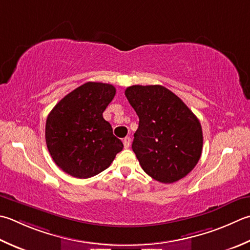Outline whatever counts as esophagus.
<instances>
[{"mask_svg": "<svg viewBox=\"0 0 250 250\" xmlns=\"http://www.w3.org/2000/svg\"><path fill=\"white\" fill-rule=\"evenodd\" d=\"M130 144H131V138H129V136H126V138L124 139L125 148H129L130 147Z\"/></svg>", "mask_w": 250, "mask_h": 250, "instance_id": "esophagus-1", "label": "esophagus"}]
</instances>
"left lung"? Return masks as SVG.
Returning <instances> with one entry per match:
<instances>
[{
	"label": "left lung",
	"mask_w": 250,
	"mask_h": 250,
	"mask_svg": "<svg viewBox=\"0 0 250 250\" xmlns=\"http://www.w3.org/2000/svg\"><path fill=\"white\" fill-rule=\"evenodd\" d=\"M125 94L140 119L132 149L142 169L166 184L188 175L203 150L197 117L163 85H132Z\"/></svg>",
	"instance_id": "obj_1"
}]
</instances>
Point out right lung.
Listing matches in <instances>:
<instances>
[{
    "label": "right lung",
    "mask_w": 250,
    "mask_h": 250,
    "mask_svg": "<svg viewBox=\"0 0 250 250\" xmlns=\"http://www.w3.org/2000/svg\"><path fill=\"white\" fill-rule=\"evenodd\" d=\"M116 94L114 85L86 82L57 103L47 116L45 141L58 167L87 179L110 166L124 148L103 112Z\"/></svg>",
    "instance_id": "1"
}]
</instances>
